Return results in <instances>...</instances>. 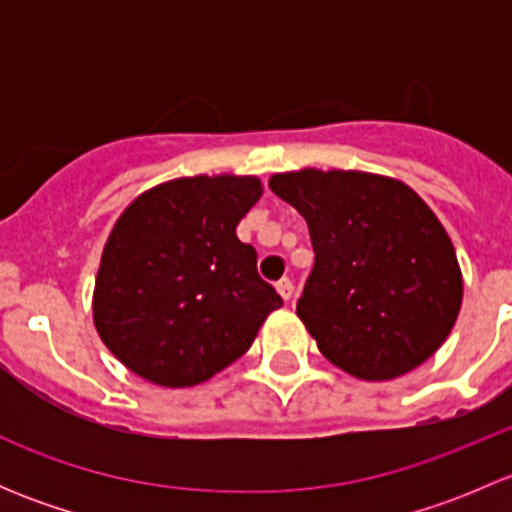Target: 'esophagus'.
<instances>
[{
    "label": "esophagus",
    "mask_w": 512,
    "mask_h": 512,
    "mask_svg": "<svg viewBox=\"0 0 512 512\" xmlns=\"http://www.w3.org/2000/svg\"><path fill=\"white\" fill-rule=\"evenodd\" d=\"M277 292H280V297L285 299V302H289V299H292V294H294V285H292V280H287V277H282L280 282H277Z\"/></svg>",
    "instance_id": "34e87169"
}]
</instances>
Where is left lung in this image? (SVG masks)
<instances>
[{
	"mask_svg": "<svg viewBox=\"0 0 512 512\" xmlns=\"http://www.w3.org/2000/svg\"><path fill=\"white\" fill-rule=\"evenodd\" d=\"M307 220L314 267L297 314L334 366L389 381L438 352L456 324L463 277L433 210L406 183L361 170L270 178Z\"/></svg>",
	"mask_w": 512,
	"mask_h": 512,
	"instance_id": "obj_1",
	"label": "left lung"
}]
</instances>
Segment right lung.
Masks as SVG:
<instances>
[{
    "label": "right lung",
    "mask_w": 512,
    "mask_h": 512,
    "mask_svg": "<svg viewBox=\"0 0 512 512\" xmlns=\"http://www.w3.org/2000/svg\"><path fill=\"white\" fill-rule=\"evenodd\" d=\"M255 175L175 178L138 195L108 235L94 324L123 366L151 384L208 381L282 307L235 227L260 200Z\"/></svg>",
    "instance_id": "add662e5"
}]
</instances>
